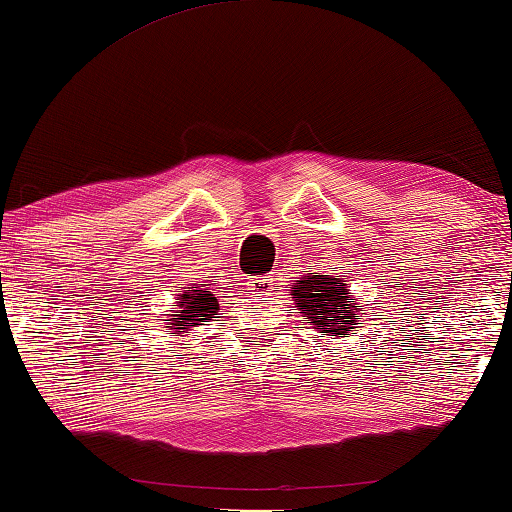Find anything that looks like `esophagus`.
<instances>
[{"label":"esophagus","mask_w":512,"mask_h":512,"mask_svg":"<svg viewBox=\"0 0 512 512\" xmlns=\"http://www.w3.org/2000/svg\"><path fill=\"white\" fill-rule=\"evenodd\" d=\"M271 285H273V278H269V275H264V278L250 280V287L259 289V291H271Z\"/></svg>","instance_id":"1"}]
</instances>
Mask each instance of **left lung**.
Segmentation results:
<instances>
[{"label": "left lung", "mask_w": 512, "mask_h": 512, "mask_svg": "<svg viewBox=\"0 0 512 512\" xmlns=\"http://www.w3.org/2000/svg\"><path fill=\"white\" fill-rule=\"evenodd\" d=\"M300 314L307 316V323L328 335H355L358 328V312L362 305L348 296L346 280L339 275H305L291 287Z\"/></svg>", "instance_id": "left-lung-1"}]
</instances>
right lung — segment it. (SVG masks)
I'll list each match as a JSON object with an SVG mask.
<instances>
[{
    "mask_svg": "<svg viewBox=\"0 0 512 512\" xmlns=\"http://www.w3.org/2000/svg\"><path fill=\"white\" fill-rule=\"evenodd\" d=\"M218 310V300L214 289L209 287H189L184 294L177 296V307H173L175 319H166L170 321L168 330H173L170 335H182L184 330H189L193 326H200L202 321L212 319V314Z\"/></svg>",
    "mask_w": 512,
    "mask_h": 512,
    "instance_id": "add662e5",
    "label": "right lung"
}]
</instances>
